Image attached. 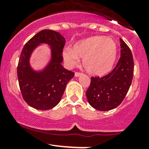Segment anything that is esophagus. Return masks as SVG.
<instances>
[{
  "label": "esophagus",
  "instance_id": "esophagus-1",
  "mask_svg": "<svg viewBox=\"0 0 149 149\" xmlns=\"http://www.w3.org/2000/svg\"><path fill=\"white\" fill-rule=\"evenodd\" d=\"M81 74L82 73H81V72H76V73H75V76H76V77H78V76H80Z\"/></svg>",
  "mask_w": 149,
  "mask_h": 149
}]
</instances>
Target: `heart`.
Masks as SVG:
<instances>
[{
  "instance_id": "heart-1",
  "label": "heart",
  "mask_w": 149,
  "mask_h": 149,
  "mask_svg": "<svg viewBox=\"0 0 149 149\" xmlns=\"http://www.w3.org/2000/svg\"><path fill=\"white\" fill-rule=\"evenodd\" d=\"M118 46L114 40L102 36H94L75 42L73 49L66 48L63 58L71 65L83 58L86 70L93 75H104L112 69L116 60Z\"/></svg>"
}]
</instances>
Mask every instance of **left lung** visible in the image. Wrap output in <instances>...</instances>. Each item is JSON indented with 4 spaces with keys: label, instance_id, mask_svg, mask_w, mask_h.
Returning <instances> with one entry per match:
<instances>
[{
    "label": "left lung",
    "instance_id": "8db88e82",
    "mask_svg": "<svg viewBox=\"0 0 149 149\" xmlns=\"http://www.w3.org/2000/svg\"><path fill=\"white\" fill-rule=\"evenodd\" d=\"M120 58L113 70L105 76H91L86 94L88 103L100 111L119 106L125 97L133 77L134 62L129 47L120 38Z\"/></svg>",
    "mask_w": 149,
    "mask_h": 149
}]
</instances>
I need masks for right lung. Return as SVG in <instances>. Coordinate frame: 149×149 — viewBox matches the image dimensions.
Wrapping results in <instances>:
<instances>
[{"label":"right lung","instance_id":"right-lung-1","mask_svg":"<svg viewBox=\"0 0 149 149\" xmlns=\"http://www.w3.org/2000/svg\"><path fill=\"white\" fill-rule=\"evenodd\" d=\"M40 43H46L52 48V60L42 72L31 70L28 59L33 49ZM65 40L60 33L44 29L36 34L25 44L19 57L17 76L24 100L29 106L40 110H47L61 101L68 82L74 72L61 65Z\"/></svg>","mask_w":149,"mask_h":149}]
</instances>
